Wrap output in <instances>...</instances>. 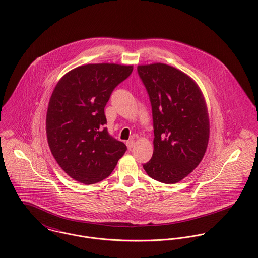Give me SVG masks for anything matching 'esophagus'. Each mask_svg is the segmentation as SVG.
Masks as SVG:
<instances>
[{"label":"esophagus","mask_w":258,"mask_h":258,"mask_svg":"<svg viewBox=\"0 0 258 258\" xmlns=\"http://www.w3.org/2000/svg\"><path fill=\"white\" fill-rule=\"evenodd\" d=\"M126 145H127V147H128V149H132V148L134 147V145H135V141L131 139V140L127 141Z\"/></svg>","instance_id":"34e87169"}]
</instances>
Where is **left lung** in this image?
Wrapping results in <instances>:
<instances>
[{
  "instance_id": "left-lung-1",
  "label": "left lung",
  "mask_w": 258,
  "mask_h": 258,
  "mask_svg": "<svg viewBox=\"0 0 258 258\" xmlns=\"http://www.w3.org/2000/svg\"><path fill=\"white\" fill-rule=\"evenodd\" d=\"M152 107L154 152L143 164L161 183L183 180L202 161L210 136L209 115L196 82L181 71L164 64L139 66Z\"/></svg>"
}]
</instances>
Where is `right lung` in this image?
Returning <instances> with one entry per match:
<instances>
[{
	"instance_id": "add662e5",
	"label": "right lung",
	"mask_w": 258,
	"mask_h": 258,
	"mask_svg": "<svg viewBox=\"0 0 258 258\" xmlns=\"http://www.w3.org/2000/svg\"><path fill=\"white\" fill-rule=\"evenodd\" d=\"M132 71V66L86 64L56 84L46 114L47 142L57 164L75 181L91 184L106 179L126 152L104 126V108Z\"/></svg>"
}]
</instances>
